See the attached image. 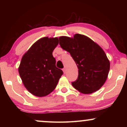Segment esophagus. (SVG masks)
I'll return each mask as SVG.
<instances>
[{
    "label": "esophagus",
    "mask_w": 127,
    "mask_h": 127,
    "mask_svg": "<svg viewBox=\"0 0 127 127\" xmlns=\"http://www.w3.org/2000/svg\"><path fill=\"white\" fill-rule=\"evenodd\" d=\"M62 70H63V72H64V73H66V69L64 68L63 69H62Z\"/></svg>",
    "instance_id": "34e87169"
}]
</instances>
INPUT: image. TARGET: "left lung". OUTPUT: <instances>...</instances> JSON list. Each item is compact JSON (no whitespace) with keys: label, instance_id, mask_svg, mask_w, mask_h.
Returning <instances> with one entry per match:
<instances>
[{"label":"left lung","instance_id":"8db88e82","mask_svg":"<svg viewBox=\"0 0 127 127\" xmlns=\"http://www.w3.org/2000/svg\"><path fill=\"white\" fill-rule=\"evenodd\" d=\"M62 48L70 53L78 67L74 88L83 94H91L99 89L106 80L110 62L100 47L89 37L76 34L73 38H59Z\"/></svg>","mask_w":127,"mask_h":127}]
</instances>
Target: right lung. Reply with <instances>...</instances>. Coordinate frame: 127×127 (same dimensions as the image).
Returning a JSON list of instances; mask_svg holds the SVG:
<instances>
[{
  "mask_svg": "<svg viewBox=\"0 0 127 127\" xmlns=\"http://www.w3.org/2000/svg\"><path fill=\"white\" fill-rule=\"evenodd\" d=\"M58 43L57 37H43L22 57L19 74L25 88L35 96H44L51 93L64 73L56 67L53 55Z\"/></svg>",
  "mask_w": 127,
  "mask_h": 127,
  "instance_id": "obj_1",
  "label": "right lung"
}]
</instances>
